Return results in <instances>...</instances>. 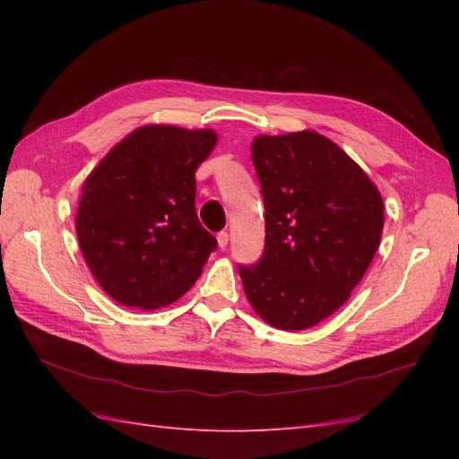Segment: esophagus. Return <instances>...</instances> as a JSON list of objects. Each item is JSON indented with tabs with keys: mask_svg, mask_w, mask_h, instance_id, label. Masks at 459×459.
Segmentation results:
<instances>
[{
	"mask_svg": "<svg viewBox=\"0 0 459 459\" xmlns=\"http://www.w3.org/2000/svg\"><path fill=\"white\" fill-rule=\"evenodd\" d=\"M216 239H218V247H220V248H226V247H228V241H230V235H228V231H220V233L216 235Z\"/></svg>",
	"mask_w": 459,
	"mask_h": 459,
	"instance_id": "esophagus-1",
	"label": "esophagus"
}]
</instances>
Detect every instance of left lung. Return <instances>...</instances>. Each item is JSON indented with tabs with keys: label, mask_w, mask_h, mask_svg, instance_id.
<instances>
[{
	"label": "left lung",
	"mask_w": 459,
	"mask_h": 459,
	"mask_svg": "<svg viewBox=\"0 0 459 459\" xmlns=\"http://www.w3.org/2000/svg\"><path fill=\"white\" fill-rule=\"evenodd\" d=\"M253 164L266 241L239 275L264 322L308 329L349 300L379 248L383 201L364 170L316 132L258 135Z\"/></svg>",
	"instance_id": "left-lung-1"
}]
</instances>
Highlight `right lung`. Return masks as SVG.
I'll return each instance as SVG.
<instances>
[{"label": "right lung", "mask_w": 459, "mask_h": 459, "mask_svg": "<svg viewBox=\"0 0 459 459\" xmlns=\"http://www.w3.org/2000/svg\"><path fill=\"white\" fill-rule=\"evenodd\" d=\"M214 143L212 130L151 124L115 145L82 187V255L124 307L152 310L178 300L216 251L195 211V170Z\"/></svg>", "instance_id": "right-lung-1"}]
</instances>
